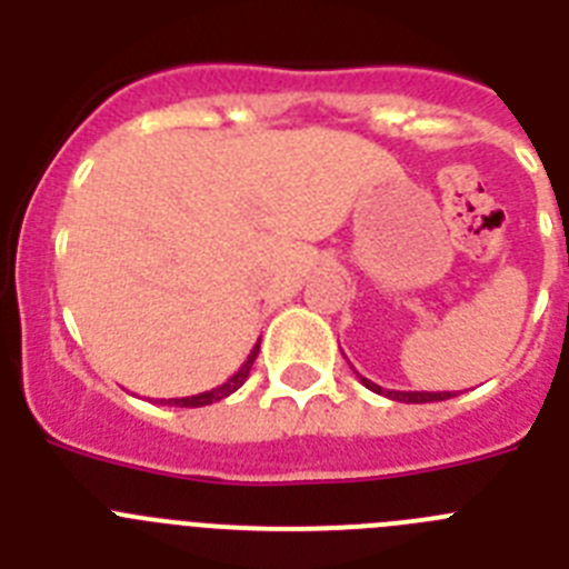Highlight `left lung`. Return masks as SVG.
Returning a JSON list of instances; mask_svg holds the SVG:
<instances>
[{
  "mask_svg": "<svg viewBox=\"0 0 569 569\" xmlns=\"http://www.w3.org/2000/svg\"><path fill=\"white\" fill-rule=\"evenodd\" d=\"M359 376L361 385L367 387V390H373V393L379 396H387V399H393V401H405V405H427V401H445V399H453L456 393H450V390H445V393H427V390H385V387H379L376 381L365 379L361 373Z\"/></svg>",
  "mask_w": 569,
  "mask_h": 569,
  "instance_id": "obj_1",
  "label": "left lung"
}]
</instances>
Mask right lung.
Wrapping results in <instances>:
<instances>
[{
  "label": "right lung",
  "instance_id": "obj_1",
  "mask_svg": "<svg viewBox=\"0 0 569 569\" xmlns=\"http://www.w3.org/2000/svg\"><path fill=\"white\" fill-rule=\"evenodd\" d=\"M259 341H261V339H259ZM259 341H256L253 350H250L248 361H244V365H241L239 370H236V373L230 376L228 381H224V385L213 387V390H204V393H199V396H184V399H168V401L162 399V405H173V407H204V405H213V401L228 399L230 393H236V390H239V387L244 385V381H248L250 367H253L256 356H259Z\"/></svg>",
  "mask_w": 569,
  "mask_h": 569
}]
</instances>
